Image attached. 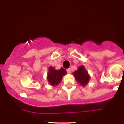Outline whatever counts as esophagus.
Segmentation results:
<instances>
[{
    "mask_svg": "<svg viewBox=\"0 0 124 124\" xmlns=\"http://www.w3.org/2000/svg\"><path fill=\"white\" fill-rule=\"evenodd\" d=\"M66 71H67L68 73H71V69L70 68H68L66 70Z\"/></svg>",
    "mask_w": 124,
    "mask_h": 124,
    "instance_id": "esophagus-1",
    "label": "esophagus"
}]
</instances>
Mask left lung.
I'll return each mask as SVG.
<instances>
[{"instance_id":"8db88e82","label":"left lung","mask_w":124,"mask_h":124,"mask_svg":"<svg viewBox=\"0 0 124 124\" xmlns=\"http://www.w3.org/2000/svg\"><path fill=\"white\" fill-rule=\"evenodd\" d=\"M73 74L77 81L82 86H86L90 78L89 75L83 66L79 67L78 70L74 71Z\"/></svg>"}]
</instances>
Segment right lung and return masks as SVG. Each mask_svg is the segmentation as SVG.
Instances as JSON below:
<instances>
[{"label": "right lung", "mask_w": 124, "mask_h": 124, "mask_svg": "<svg viewBox=\"0 0 124 124\" xmlns=\"http://www.w3.org/2000/svg\"><path fill=\"white\" fill-rule=\"evenodd\" d=\"M66 74V71L63 68L60 70H56L53 67H50L48 73V81L52 86H55L61 82L63 76Z\"/></svg>", "instance_id": "add662e5"}]
</instances>
